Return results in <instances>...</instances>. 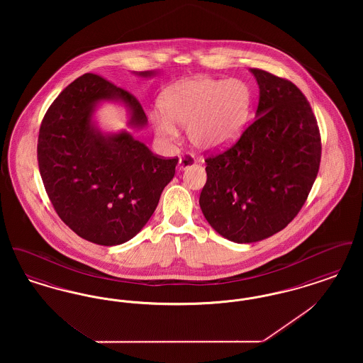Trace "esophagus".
<instances>
[{"label": "esophagus", "mask_w": 363, "mask_h": 363, "mask_svg": "<svg viewBox=\"0 0 363 363\" xmlns=\"http://www.w3.org/2000/svg\"><path fill=\"white\" fill-rule=\"evenodd\" d=\"M194 163H196V160L193 155L185 154V155L179 156L178 167H179V170H185V169H189L191 166H194Z\"/></svg>", "instance_id": "34e87169"}]
</instances>
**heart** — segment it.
<instances>
[{
	"mask_svg": "<svg viewBox=\"0 0 363 363\" xmlns=\"http://www.w3.org/2000/svg\"><path fill=\"white\" fill-rule=\"evenodd\" d=\"M253 94L238 79L199 76L169 86L160 99L162 114L151 117L156 135L164 141L186 126L193 147L204 152L222 151L241 138L250 120Z\"/></svg>",
	"mask_w": 363,
	"mask_h": 363,
	"instance_id": "1",
	"label": "heart"
}]
</instances>
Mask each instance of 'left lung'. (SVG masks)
<instances>
[{
    "label": "left lung",
    "instance_id": "8db88e82",
    "mask_svg": "<svg viewBox=\"0 0 363 363\" xmlns=\"http://www.w3.org/2000/svg\"><path fill=\"white\" fill-rule=\"evenodd\" d=\"M256 118L225 152L208 156L200 207L230 241L252 243L283 230L318 173L321 138L311 104L290 80L253 68Z\"/></svg>",
    "mask_w": 363,
    "mask_h": 363
}]
</instances>
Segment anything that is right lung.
<instances>
[{
  "mask_svg": "<svg viewBox=\"0 0 363 363\" xmlns=\"http://www.w3.org/2000/svg\"><path fill=\"white\" fill-rule=\"evenodd\" d=\"M138 74L148 77L155 72ZM104 101L128 108L129 126L147 125V116L130 92L86 73L46 111L39 129L38 164L61 220L86 241L114 246L132 240L150 220L173 179L178 157L154 155L126 130L104 133L92 116Z\"/></svg>",
  "mask_w": 363,
  "mask_h": 363,
  "instance_id": "add662e5",
  "label": "right lung"
}]
</instances>
